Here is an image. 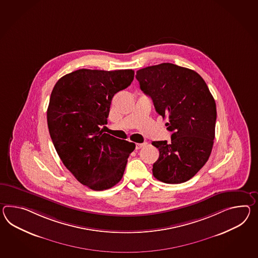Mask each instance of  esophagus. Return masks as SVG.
I'll return each mask as SVG.
<instances>
[{
    "label": "esophagus",
    "instance_id": "esophagus-1",
    "mask_svg": "<svg viewBox=\"0 0 258 258\" xmlns=\"http://www.w3.org/2000/svg\"><path fill=\"white\" fill-rule=\"evenodd\" d=\"M146 145V143H143V144H136V149L138 150V149H141V148H143L144 146H145Z\"/></svg>",
    "mask_w": 258,
    "mask_h": 258
}]
</instances>
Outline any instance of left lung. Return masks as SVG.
<instances>
[{"label":"left lung","mask_w":258,"mask_h":258,"mask_svg":"<svg viewBox=\"0 0 258 258\" xmlns=\"http://www.w3.org/2000/svg\"><path fill=\"white\" fill-rule=\"evenodd\" d=\"M140 88L158 114L168 117L170 142L157 141L153 175L166 183L190 180L207 162L214 145L216 105L203 78L193 70L161 63L139 70Z\"/></svg>","instance_id":"obj_1"}]
</instances>
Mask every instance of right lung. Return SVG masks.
I'll list each match as a JSON object with an SVG mask.
<instances>
[{"label": "right lung", "mask_w": 258, "mask_h": 258, "mask_svg": "<svg viewBox=\"0 0 258 258\" xmlns=\"http://www.w3.org/2000/svg\"><path fill=\"white\" fill-rule=\"evenodd\" d=\"M133 78V70H77L62 76L51 92L46 113L51 140L64 166L88 188L115 185L135 149V144L101 131L113 96Z\"/></svg>", "instance_id": "add662e5"}]
</instances>
